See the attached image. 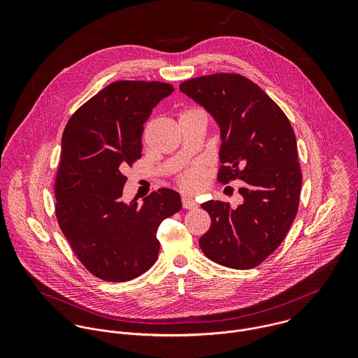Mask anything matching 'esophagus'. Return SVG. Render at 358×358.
I'll return each instance as SVG.
<instances>
[{"instance_id":"1","label":"esophagus","mask_w":358,"mask_h":358,"mask_svg":"<svg viewBox=\"0 0 358 358\" xmlns=\"http://www.w3.org/2000/svg\"><path fill=\"white\" fill-rule=\"evenodd\" d=\"M182 205H183L185 209H194V208L197 206L196 201L192 200L190 197H183V199H182Z\"/></svg>"}]
</instances>
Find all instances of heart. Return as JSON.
<instances>
[{"instance_id": "b5f03b06", "label": "heart", "mask_w": 358, "mask_h": 358, "mask_svg": "<svg viewBox=\"0 0 358 358\" xmlns=\"http://www.w3.org/2000/svg\"><path fill=\"white\" fill-rule=\"evenodd\" d=\"M193 111V110H187L186 113ZM206 182V172L204 168L200 165H194L192 168H189L187 171H185L180 178H179V185L185 192H192L196 193L199 192Z\"/></svg>"}]
</instances>
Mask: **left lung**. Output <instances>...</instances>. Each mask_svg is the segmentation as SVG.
I'll return each instance as SVG.
<instances>
[{"label":"left lung","instance_id":"obj_1","mask_svg":"<svg viewBox=\"0 0 358 358\" xmlns=\"http://www.w3.org/2000/svg\"><path fill=\"white\" fill-rule=\"evenodd\" d=\"M179 90L220 129L217 179L243 180L237 208L213 200L201 204L210 216L201 251L230 268L256 267L278 248L298 212L302 172L292 125L277 103L240 74L192 78Z\"/></svg>","mask_w":358,"mask_h":358}]
</instances>
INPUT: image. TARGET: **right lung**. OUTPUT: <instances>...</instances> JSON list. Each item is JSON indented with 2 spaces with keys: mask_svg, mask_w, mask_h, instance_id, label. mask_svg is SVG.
<instances>
[{
  "mask_svg": "<svg viewBox=\"0 0 358 358\" xmlns=\"http://www.w3.org/2000/svg\"><path fill=\"white\" fill-rule=\"evenodd\" d=\"M173 92L158 81H115L69 120L55 182L56 219L95 277L124 282L157 260L161 222L182 209L179 193L158 189L138 205L122 201L124 169L142 157L143 124Z\"/></svg>",
  "mask_w": 358,
  "mask_h": 358,
  "instance_id": "obj_1",
  "label": "right lung"
}]
</instances>
